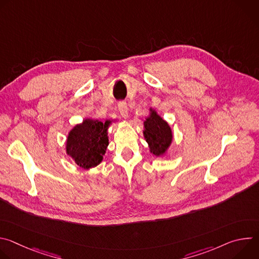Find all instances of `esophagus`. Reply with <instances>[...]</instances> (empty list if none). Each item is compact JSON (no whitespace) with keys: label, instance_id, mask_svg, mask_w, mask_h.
<instances>
[{"label":"esophagus","instance_id":"34e87169","mask_svg":"<svg viewBox=\"0 0 259 259\" xmlns=\"http://www.w3.org/2000/svg\"><path fill=\"white\" fill-rule=\"evenodd\" d=\"M119 112H120L121 116H122L124 119L128 118V106H127L126 103L122 102V103L119 104Z\"/></svg>","mask_w":259,"mask_h":259}]
</instances>
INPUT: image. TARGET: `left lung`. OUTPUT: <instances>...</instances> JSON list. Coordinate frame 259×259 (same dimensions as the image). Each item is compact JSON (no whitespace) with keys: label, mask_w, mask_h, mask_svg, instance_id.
Listing matches in <instances>:
<instances>
[{"label":"left lung","mask_w":259,"mask_h":259,"mask_svg":"<svg viewBox=\"0 0 259 259\" xmlns=\"http://www.w3.org/2000/svg\"><path fill=\"white\" fill-rule=\"evenodd\" d=\"M150 116L143 122V136L149 143L150 152L159 157L166 154L172 143V131L168 123L163 120L155 109L150 108Z\"/></svg>","instance_id":"1"}]
</instances>
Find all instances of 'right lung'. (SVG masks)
Returning a JSON list of instances; mask_svg holds the SVG:
<instances>
[{
  "mask_svg": "<svg viewBox=\"0 0 259 259\" xmlns=\"http://www.w3.org/2000/svg\"><path fill=\"white\" fill-rule=\"evenodd\" d=\"M112 121L104 123L85 119L73 127L66 139V154L83 169H90L101 163L108 145L107 129Z\"/></svg>",
  "mask_w": 259,
  "mask_h": 259,
  "instance_id": "right-lung-1",
  "label": "right lung"
}]
</instances>
